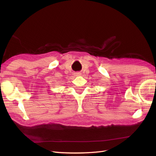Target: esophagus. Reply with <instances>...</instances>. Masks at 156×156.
Returning a JSON list of instances; mask_svg holds the SVG:
<instances>
[{"label": "esophagus", "mask_w": 156, "mask_h": 156, "mask_svg": "<svg viewBox=\"0 0 156 156\" xmlns=\"http://www.w3.org/2000/svg\"><path fill=\"white\" fill-rule=\"evenodd\" d=\"M75 75H76V76H79V75H81V73H75Z\"/></svg>", "instance_id": "esophagus-1"}]
</instances>
